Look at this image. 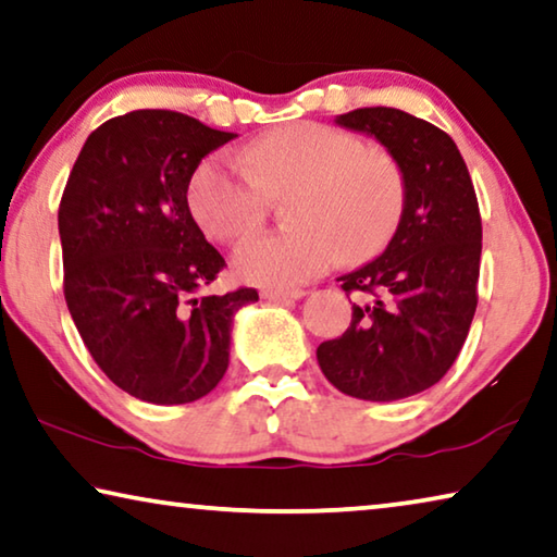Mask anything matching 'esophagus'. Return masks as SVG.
I'll list each match as a JSON object with an SVG mask.
<instances>
[{"mask_svg": "<svg viewBox=\"0 0 557 557\" xmlns=\"http://www.w3.org/2000/svg\"><path fill=\"white\" fill-rule=\"evenodd\" d=\"M264 299H272V302H287V299H299L305 297V289H280V287H268L262 289Z\"/></svg>", "mask_w": 557, "mask_h": 557, "instance_id": "obj_1", "label": "esophagus"}]
</instances>
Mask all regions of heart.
<instances>
[{"label":"heart","instance_id":"b5f03b06","mask_svg":"<svg viewBox=\"0 0 557 557\" xmlns=\"http://www.w3.org/2000/svg\"><path fill=\"white\" fill-rule=\"evenodd\" d=\"M295 227L245 240L235 272L255 285L289 289L344 258L364 262L401 223L406 178L396 158L330 123L297 121L264 131L243 148L202 161L188 185L193 218L210 237L240 240L264 223L282 196Z\"/></svg>","mask_w":557,"mask_h":557}]
</instances>
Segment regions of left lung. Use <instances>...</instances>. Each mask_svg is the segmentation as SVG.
<instances>
[{"instance_id": "left-lung-1", "label": "left lung", "mask_w": 557, "mask_h": 557, "mask_svg": "<svg viewBox=\"0 0 557 557\" xmlns=\"http://www.w3.org/2000/svg\"><path fill=\"white\" fill-rule=\"evenodd\" d=\"M339 126L382 140L406 178V206L392 243L339 277L357 295L351 322L317 347L342 394L396 401L444 379L469 337L479 305L481 210L454 138L399 109L342 113Z\"/></svg>"}]
</instances>
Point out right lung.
<instances>
[{
	"instance_id": "obj_1",
	"label": "right lung",
	"mask_w": 557,
	"mask_h": 557,
	"mask_svg": "<svg viewBox=\"0 0 557 557\" xmlns=\"http://www.w3.org/2000/svg\"><path fill=\"white\" fill-rule=\"evenodd\" d=\"M237 134L168 109L101 123L59 202L64 297L101 372L151 404L210 394L231 357L233 314L258 289L200 295L225 268L188 208L198 163Z\"/></svg>"
}]
</instances>
